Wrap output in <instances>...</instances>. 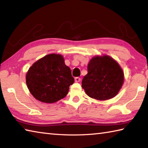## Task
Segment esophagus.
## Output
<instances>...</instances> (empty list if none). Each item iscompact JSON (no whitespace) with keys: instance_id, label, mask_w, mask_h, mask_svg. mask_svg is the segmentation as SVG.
Segmentation results:
<instances>
[{"instance_id":"esophagus-1","label":"esophagus","mask_w":148,"mask_h":148,"mask_svg":"<svg viewBox=\"0 0 148 148\" xmlns=\"http://www.w3.org/2000/svg\"><path fill=\"white\" fill-rule=\"evenodd\" d=\"M80 77H75V82H80Z\"/></svg>"}]
</instances>
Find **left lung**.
Wrapping results in <instances>:
<instances>
[{
	"label": "left lung",
	"mask_w": 148,
	"mask_h": 148,
	"mask_svg": "<svg viewBox=\"0 0 148 148\" xmlns=\"http://www.w3.org/2000/svg\"><path fill=\"white\" fill-rule=\"evenodd\" d=\"M82 87L91 98L106 100L114 97L121 88L124 81L122 69L110 57H95L87 66Z\"/></svg>",
	"instance_id": "1"
}]
</instances>
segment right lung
<instances>
[{
  "label": "right lung",
  "mask_w": 148,
  "mask_h": 148,
  "mask_svg": "<svg viewBox=\"0 0 148 148\" xmlns=\"http://www.w3.org/2000/svg\"><path fill=\"white\" fill-rule=\"evenodd\" d=\"M74 82L70 68L58 54H49L34 62L26 75L29 91L38 100L52 103L67 95Z\"/></svg>",
  "instance_id": "1"
}]
</instances>
